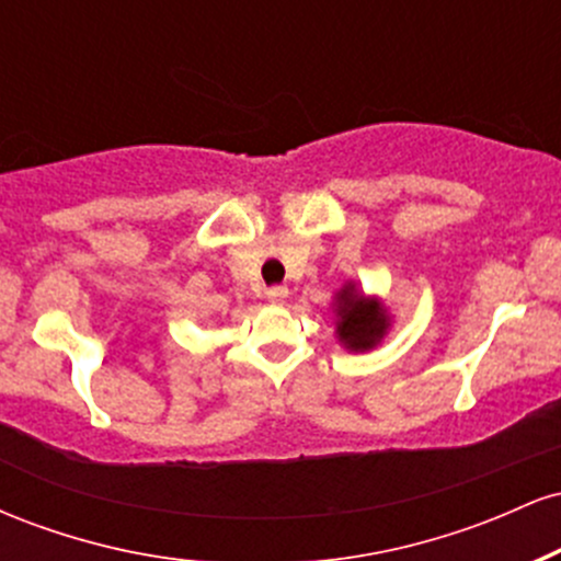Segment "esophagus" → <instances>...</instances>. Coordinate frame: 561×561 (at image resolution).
I'll list each match as a JSON object with an SVG mask.
<instances>
[{
    "label": "esophagus",
    "instance_id": "esophagus-1",
    "mask_svg": "<svg viewBox=\"0 0 561 561\" xmlns=\"http://www.w3.org/2000/svg\"><path fill=\"white\" fill-rule=\"evenodd\" d=\"M266 298L274 302V306H282V302H285L287 298H289V289L287 287H272L266 293Z\"/></svg>",
    "mask_w": 561,
    "mask_h": 561
}]
</instances>
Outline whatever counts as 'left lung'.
<instances>
[{"label": "left lung", "instance_id": "obj_1", "mask_svg": "<svg viewBox=\"0 0 561 561\" xmlns=\"http://www.w3.org/2000/svg\"><path fill=\"white\" fill-rule=\"evenodd\" d=\"M334 337L351 353H366L388 337L392 319L382 298L366 295L353 279L334 293Z\"/></svg>", "mask_w": 561, "mask_h": 561}]
</instances>
